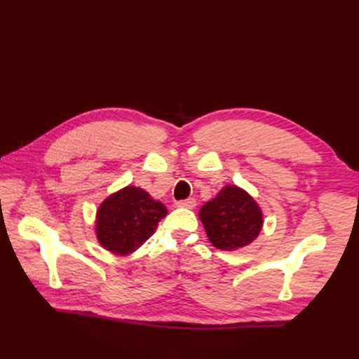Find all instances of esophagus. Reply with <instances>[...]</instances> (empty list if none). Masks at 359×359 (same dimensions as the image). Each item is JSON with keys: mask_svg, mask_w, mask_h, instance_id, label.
<instances>
[{"mask_svg": "<svg viewBox=\"0 0 359 359\" xmlns=\"http://www.w3.org/2000/svg\"><path fill=\"white\" fill-rule=\"evenodd\" d=\"M177 206H178V208H187V210H193L194 206H196V201H194L193 198H190V199H186V201H180V202H177Z\"/></svg>", "mask_w": 359, "mask_h": 359, "instance_id": "esophagus-1", "label": "esophagus"}]
</instances>
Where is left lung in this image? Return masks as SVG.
<instances>
[{"label":"left lung","instance_id":"left-lung-1","mask_svg":"<svg viewBox=\"0 0 359 359\" xmlns=\"http://www.w3.org/2000/svg\"><path fill=\"white\" fill-rule=\"evenodd\" d=\"M199 219L210 243L224 252L250 245L264 226V212L259 203L233 184H227L202 206Z\"/></svg>","mask_w":359,"mask_h":359}]
</instances>
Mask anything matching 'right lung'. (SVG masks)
Here are the masks:
<instances>
[{"mask_svg": "<svg viewBox=\"0 0 359 359\" xmlns=\"http://www.w3.org/2000/svg\"><path fill=\"white\" fill-rule=\"evenodd\" d=\"M166 215L165 205L130 184L100 203L95 212L97 241L112 255H132L156 232L158 222Z\"/></svg>", "mask_w": 359, "mask_h": 359, "instance_id": "1", "label": "right lung"}]
</instances>
